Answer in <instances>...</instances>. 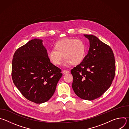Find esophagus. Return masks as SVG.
<instances>
[{
	"mask_svg": "<svg viewBox=\"0 0 129 129\" xmlns=\"http://www.w3.org/2000/svg\"><path fill=\"white\" fill-rule=\"evenodd\" d=\"M63 73L64 75H67V73H68V72H69V71H68L67 70H63Z\"/></svg>",
	"mask_w": 129,
	"mask_h": 129,
	"instance_id": "1",
	"label": "esophagus"
}]
</instances>
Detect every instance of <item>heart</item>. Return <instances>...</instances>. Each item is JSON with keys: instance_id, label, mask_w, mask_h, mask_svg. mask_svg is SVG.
I'll list each match as a JSON object with an SVG mask.
<instances>
[{"instance_id": "obj_1", "label": "heart", "mask_w": 129, "mask_h": 129, "mask_svg": "<svg viewBox=\"0 0 129 129\" xmlns=\"http://www.w3.org/2000/svg\"><path fill=\"white\" fill-rule=\"evenodd\" d=\"M54 49L48 50L47 55L49 60L55 65L61 64L63 57L65 66L79 64L84 59L86 53L85 44L81 39H63L54 44Z\"/></svg>"}]
</instances>
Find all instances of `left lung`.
<instances>
[{"mask_svg": "<svg viewBox=\"0 0 129 129\" xmlns=\"http://www.w3.org/2000/svg\"><path fill=\"white\" fill-rule=\"evenodd\" d=\"M89 40L87 54L71 70L72 89L82 99L91 101L102 96L111 85L115 74L113 52L96 36L84 35Z\"/></svg>", "mask_w": 129, "mask_h": 129, "instance_id": "left-lung-1", "label": "left lung"}]
</instances>
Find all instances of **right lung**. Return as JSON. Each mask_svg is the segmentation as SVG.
I'll list each match as a JSON object with an SVG mask.
<instances>
[{
  "mask_svg": "<svg viewBox=\"0 0 129 129\" xmlns=\"http://www.w3.org/2000/svg\"><path fill=\"white\" fill-rule=\"evenodd\" d=\"M42 40L34 39L15 52L12 61L14 84L28 100L36 104L48 101L53 95L62 73L47 55Z\"/></svg>",
  "mask_w": 129,
  "mask_h": 129,
  "instance_id": "add662e5",
  "label": "right lung"
}]
</instances>
